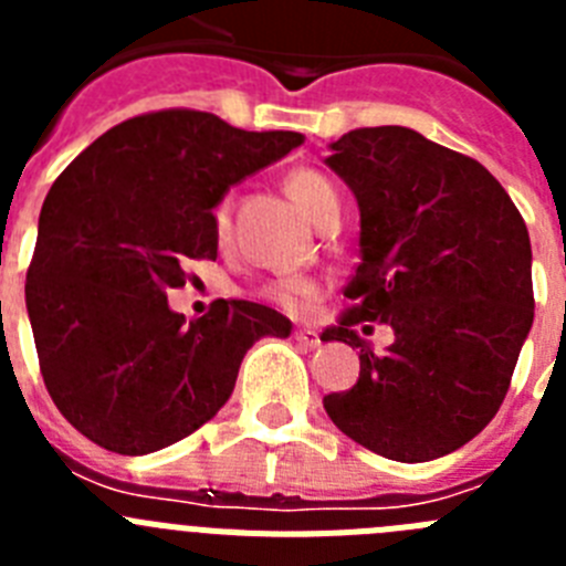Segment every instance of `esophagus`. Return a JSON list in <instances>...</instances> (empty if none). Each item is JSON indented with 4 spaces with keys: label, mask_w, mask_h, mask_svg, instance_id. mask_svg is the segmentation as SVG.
<instances>
[{
    "label": "esophagus",
    "mask_w": 566,
    "mask_h": 566,
    "mask_svg": "<svg viewBox=\"0 0 566 566\" xmlns=\"http://www.w3.org/2000/svg\"><path fill=\"white\" fill-rule=\"evenodd\" d=\"M294 339H297L303 348H317L319 332H314V328H297V332H294Z\"/></svg>",
    "instance_id": "1"
}]
</instances>
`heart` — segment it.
<instances>
[{"mask_svg":"<svg viewBox=\"0 0 566 566\" xmlns=\"http://www.w3.org/2000/svg\"><path fill=\"white\" fill-rule=\"evenodd\" d=\"M283 184H286L289 198H292L314 223H317L326 212L337 209V189H334V184L328 181L326 175L317 172V169H292ZM212 232L221 243L229 238V201H221L212 209ZM314 294H317V280L306 277V274L274 277L263 286V297L272 300L274 306L286 308V312H303V308L314 300Z\"/></svg>","mask_w":566,"mask_h":566,"instance_id":"heart-1","label":"heart"}]
</instances>
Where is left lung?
Returning <instances> with one entry per match:
<instances>
[{
    "label": "left lung",
    "mask_w": 566,
    "mask_h": 566,
    "mask_svg": "<svg viewBox=\"0 0 566 566\" xmlns=\"http://www.w3.org/2000/svg\"><path fill=\"white\" fill-rule=\"evenodd\" d=\"M326 164L359 203V252L323 339L359 348V379L323 397L345 437L397 462L457 451L496 417L533 326L530 234L502 184L408 127H359ZM388 322L377 355L361 332Z\"/></svg>",
    "instance_id": "8db88e82"
}]
</instances>
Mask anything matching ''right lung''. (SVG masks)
Masks as SVG:
<instances>
[{
	"instance_id": "1",
	"label": "right lung",
	"mask_w": 566,
	"mask_h": 566,
	"mask_svg": "<svg viewBox=\"0 0 566 566\" xmlns=\"http://www.w3.org/2000/svg\"><path fill=\"white\" fill-rule=\"evenodd\" d=\"M303 144L201 109L135 115L59 175L39 214L24 300L39 371L90 442L142 457L221 411L243 354L292 323L252 300L169 312L189 260L218 258L212 207L232 184Z\"/></svg>"
}]
</instances>
